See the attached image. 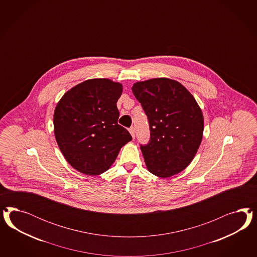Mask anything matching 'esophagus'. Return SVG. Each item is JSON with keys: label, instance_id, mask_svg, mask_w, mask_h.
<instances>
[{"label": "esophagus", "instance_id": "1", "mask_svg": "<svg viewBox=\"0 0 257 257\" xmlns=\"http://www.w3.org/2000/svg\"><path fill=\"white\" fill-rule=\"evenodd\" d=\"M129 132L131 134L133 139H135V137H136V129H135V127H131V128L129 129Z\"/></svg>", "mask_w": 257, "mask_h": 257}]
</instances>
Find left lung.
<instances>
[{
  "instance_id": "left-lung-1",
  "label": "left lung",
  "mask_w": 257,
  "mask_h": 257,
  "mask_svg": "<svg viewBox=\"0 0 257 257\" xmlns=\"http://www.w3.org/2000/svg\"><path fill=\"white\" fill-rule=\"evenodd\" d=\"M132 90L148 117L151 137L140 149L149 171L162 178L179 173L202 142V110L185 86L168 78L138 82Z\"/></svg>"
}]
</instances>
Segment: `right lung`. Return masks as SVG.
Listing matches in <instances>:
<instances>
[{
    "mask_svg": "<svg viewBox=\"0 0 257 257\" xmlns=\"http://www.w3.org/2000/svg\"><path fill=\"white\" fill-rule=\"evenodd\" d=\"M122 86L109 79H89L58 101L54 115L55 140L72 168L86 175L107 171L120 148L132 140L117 123Z\"/></svg>",
    "mask_w": 257,
    "mask_h": 257,
    "instance_id": "right-lung-1",
    "label": "right lung"
}]
</instances>
